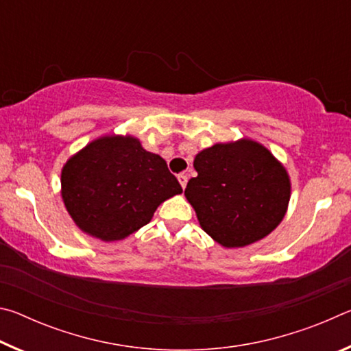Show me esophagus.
Returning <instances> with one entry per match:
<instances>
[{
	"mask_svg": "<svg viewBox=\"0 0 351 351\" xmlns=\"http://www.w3.org/2000/svg\"><path fill=\"white\" fill-rule=\"evenodd\" d=\"M187 175L186 173H181V175H178V181H180V184H181V187L182 189H186V186H187Z\"/></svg>",
	"mask_w": 351,
	"mask_h": 351,
	"instance_id": "obj_1",
	"label": "esophagus"
}]
</instances>
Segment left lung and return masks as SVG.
Wrapping results in <instances>:
<instances>
[{"label": "left lung", "mask_w": 351, "mask_h": 351, "mask_svg": "<svg viewBox=\"0 0 351 351\" xmlns=\"http://www.w3.org/2000/svg\"><path fill=\"white\" fill-rule=\"evenodd\" d=\"M186 198L199 226L223 247H245L282 223L291 198L283 164L249 138L218 142L193 159Z\"/></svg>", "instance_id": "1"}]
</instances>
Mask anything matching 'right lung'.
<instances>
[{"mask_svg":"<svg viewBox=\"0 0 351 351\" xmlns=\"http://www.w3.org/2000/svg\"><path fill=\"white\" fill-rule=\"evenodd\" d=\"M62 199L77 228L105 243L150 223L165 199L182 193L159 154L132 134H105L74 153L62 169Z\"/></svg>","mask_w":351,"mask_h":351,"instance_id":"1","label":"right lung"}]
</instances>
